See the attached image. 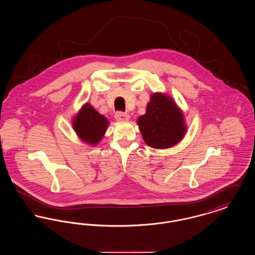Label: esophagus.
Segmentation results:
<instances>
[{"label":"esophagus","instance_id":"34e87169","mask_svg":"<svg viewBox=\"0 0 255 255\" xmlns=\"http://www.w3.org/2000/svg\"><path fill=\"white\" fill-rule=\"evenodd\" d=\"M115 118L118 122H128L130 120V116L126 113H123V112H118L116 114Z\"/></svg>","mask_w":255,"mask_h":255}]
</instances>
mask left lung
Instances as JSON below:
<instances>
[{
    "mask_svg": "<svg viewBox=\"0 0 255 255\" xmlns=\"http://www.w3.org/2000/svg\"><path fill=\"white\" fill-rule=\"evenodd\" d=\"M137 125L146 144L155 149H167L179 143L186 133L182 110L172 97L151 95L145 114L137 119Z\"/></svg>",
    "mask_w": 255,
    "mask_h": 255,
    "instance_id": "8db88e82",
    "label": "left lung"
}]
</instances>
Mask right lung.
<instances>
[{"label":"right lung","instance_id":"obj_1","mask_svg":"<svg viewBox=\"0 0 255 255\" xmlns=\"http://www.w3.org/2000/svg\"><path fill=\"white\" fill-rule=\"evenodd\" d=\"M108 125V120L89 103H85L73 119V130L77 136L92 146L100 142Z\"/></svg>","mask_w":255,"mask_h":255}]
</instances>
